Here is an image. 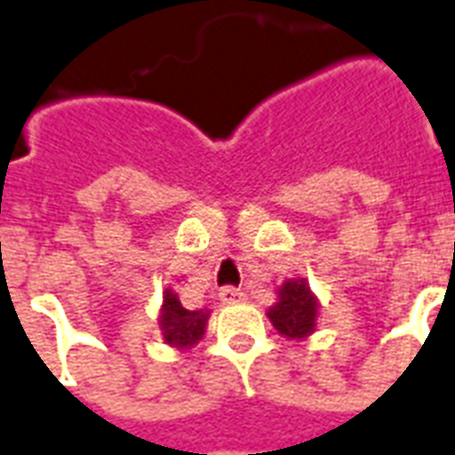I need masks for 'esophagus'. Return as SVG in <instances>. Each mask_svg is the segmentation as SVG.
Listing matches in <instances>:
<instances>
[{"label": "esophagus", "mask_w": 455, "mask_h": 455, "mask_svg": "<svg viewBox=\"0 0 455 455\" xmlns=\"http://www.w3.org/2000/svg\"><path fill=\"white\" fill-rule=\"evenodd\" d=\"M219 299H221L224 304H238V301H243V291L236 287H221Z\"/></svg>", "instance_id": "obj_1"}]
</instances>
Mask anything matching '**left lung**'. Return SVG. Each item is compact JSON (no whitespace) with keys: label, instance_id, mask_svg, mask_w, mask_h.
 Listing matches in <instances>:
<instances>
[{"label":"left lung","instance_id":"1","mask_svg":"<svg viewBox=\"0 0 455 455\" xmlns=\"http://www.w3.org/2000/svg\"><path fill=\"white\" fill-rule=\"evenodd\" d=\"M275 331L287 339H304L318 325V296L308 287V279H287L277 289V301L267 308Z\"/></svg>","mask_w":455,"mask_h":455}]
</instances>
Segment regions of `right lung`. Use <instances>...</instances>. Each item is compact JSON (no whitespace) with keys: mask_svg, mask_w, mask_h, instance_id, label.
<instances>
[{"mask_svg":"<svg viewBox=\"0 0 455 455\" xmlns=\"http://www.w3.org/2000/svg\"><path fill=\"white\" fill-rule=\"evenodd\" d=\"M210 313L212 311H207V308H200V311L185 308L176 291L166 289L159 313V328L161 335H164V342H166L168 347L176 349L195 347L204 338Z\"/></svg>","mask_w":455,"mask_h":455,"instance_id":"right-lung-1","label":"right lung"}]
</instances>
